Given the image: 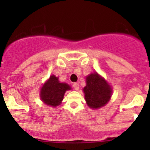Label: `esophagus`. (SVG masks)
<instances>
[{"label":"esophagus","mask_w":150,"mask_h":150,"mask_svg":"<svg viewBox=\"0 0 150 150\" xmlns=\"http://www.w3.org/2000/svg\"><path fill=\"white\" fill-rule=\"evenodd\" d=\"M79 87H80V86H79V83H75L73 84V88H75V90L78 91V89H79Z\"/></svg>","instance_id":"obj_1"}]
</instances>
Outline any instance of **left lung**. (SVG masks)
<instances>
[{
    "instance_id": "obj_1",
    "label": "left lung",
    "mask_w": 150,
    "mask_h": 150,
    "mask_svg": "<svg viewBox=\"0 0 150 150\" xmlns=\"http://www.w3.org/2000/svg\"><path fill=\"white\" fill-rule=\"evenodd\" d=\"M83 90L86 104L92 109L100 108L106 105L112 93L110 85L97 72H93L86 77V86Z\"/></svg>"
}]
</instances>
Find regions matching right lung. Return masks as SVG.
Returning a JSON list of instances; mask_svg holds the SVG:
<instances>
[{
    "label": "right lung",
    "mask_w": 150,
    "mask_h": 150,
    "mask_svg": "<svg viewBox=\"0 0 150 150\" xmlns=\"http://www.w3.org/2000/svg\"><path fill=\"white\" fill-rule=\"evenodd\" d=\"M70 89L69 85L60 83L59 78L52 75L40 89V99L47 105L55 107L62 103L65 92Z\"/></svg>",
    "instance_id": "add662e5"
}]
</instances>
